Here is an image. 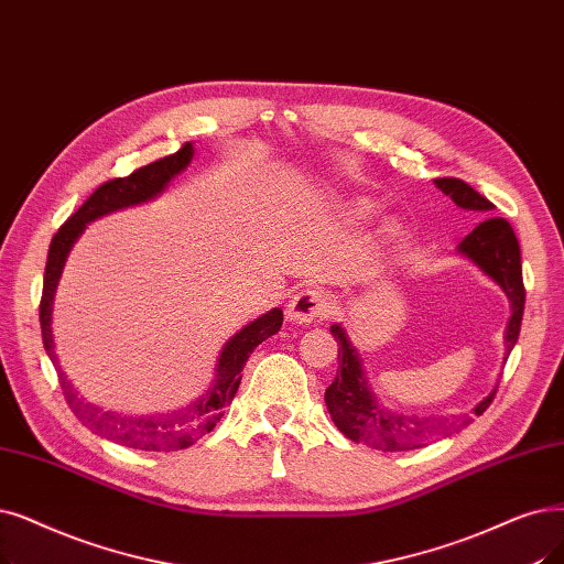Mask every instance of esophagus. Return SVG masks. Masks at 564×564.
Returning a JSON list of instances; mask_svg holds the SVG:
<instances>
[{
    "label": "esophagus",
    "instance_id": "34e87169",
    "mask_svg": "<svg viewBox=\"0 0 564 564\" xmlns=\"http://www.w3.org/2000/svg\"><path fill=\"white\" fill-rule=\"evenodd\" d=\"M332 300L325 295L323 290L317 288H304L300 290L295 297L290 300L285 313L290 323H313V321H323V317L332 315Z\"/></svg>",
    "mask_w": 564,
    "mask_h": 564
}]
</instances>
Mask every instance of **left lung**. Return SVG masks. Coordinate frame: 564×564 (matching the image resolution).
Segmentation results:
<instances>
[{
  "instance_id": "obj_1",
  "label": "left lung",
  "mask_w": 564,
  "mask_h": 564,
  "mask_svg": "<svg viewBox=\"0 0 564 564\" xmlns=\"http://www.w3.org/2000/svg\"><path fill=\"white\" fill-rule=\"evenodd\" d=\"M435 186L460 207L486 216L475 226V230L458 243V253L473 260L481 272L494 279L511 304V317L505 332V361L511 348L517 346L521 334V321L525 308V288H523V269H521V249L513 228L500 216H488L494 205L484 195H479L470 184L456 177H440ZM338 343V371L334 382L325 391V403L332 414L336 429L350 437L352 443H364L371 449L380 452H408L429 445L431 440L452 435L468 424L494 403L498 387L479 401L468 414H452V417H414L384 408L371 391L366 380L361 357L355 350L352 340L340 325L329 329Z\"/></svg>"
}]
</instances>
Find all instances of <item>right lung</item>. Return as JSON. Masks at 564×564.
<instances>
[{
    "mask_svg": "<svg viewBox=\"0 0 564 564\" xmlns=\"http://www.w3.org/2000/svg\"><path fill=\"white\" fill-rule=\"evenodd\" d=\"M193 159V144H182V150L170 154L165 159H159L150 165H142L129 177H117L96 188L89 198L80 205V209L73 214L68 221L55 232L51 249H47V262H45V276H43V295H41V334L43 346L47 357L55 364L59 384L64 389V399L76 412V417L96 435L108 437L112 443L131 449L142 452H177L191 447L195 440H200L205 433H209L216 422L224 417V410L228 403H232L237 387L241 382V371L247 366L249 355L260 346L264 338L276 334L283 325V311L272 308L269 313L260 315L258 321L237 332L221 350L216 364V380L205 394L193 401L191 405L167 412V414H147V417H133V414H117L108 412L104 408H96L87 403L78 389L66 380V373L55 355V340H53V300L55 290L62 276L64 262L68 258V251L76 239L83 235L85 226L94 218L104 214L133 207L140 203H147L156 198V195L170 184L175 175L191 163Z\"/></svg>",
    "mask_w": 564,
    "mask_h": 564,
    "instance_id": "add662e5",
    "label": "right lung"
}]
</instances>
